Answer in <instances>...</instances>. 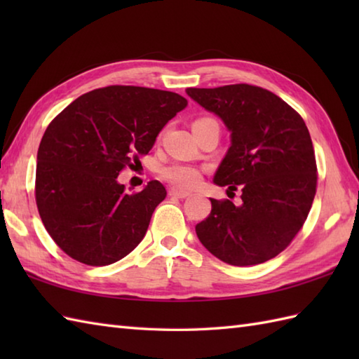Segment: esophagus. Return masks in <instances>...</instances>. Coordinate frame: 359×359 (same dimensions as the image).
Here are the masks:
<instances>
[{"mask_svg":"<svg viewBox=\"0 0 359 359\" xmlns=\"http://www.w3.org/2000/svg\"><path fill=\"white\" fill-rule=\"evenodd\" d=\"M170 196H171V197H175V199H187V197H189L191 194L187 193V191H179V189L171 188V189H170Z\"/></svg>","mask_w":359,"mask_h":359,"instance_id":"obj_1","label":"esophagus"}]
</instances>
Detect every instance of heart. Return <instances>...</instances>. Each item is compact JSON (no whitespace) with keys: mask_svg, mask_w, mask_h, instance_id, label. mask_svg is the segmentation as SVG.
I'll use <instances>...</instances> for the list:
<instances>
[{"mask_svg":"<svg viewBox=\"0 0 359 359\" xmlns=\"http://www.w3.org/2000/svg\"><path fill=\"white\" fill-rule=\"evenodd\" d=\"M160 174L165 180L170 182L171 185L188 189L193 188L201 182V171L196 166L188 163H171L163 166Z\"/></svg>","mask_w":359,"mask_h":359,"instance_id":"b5f03b06","label":"heart"}]
</instances>
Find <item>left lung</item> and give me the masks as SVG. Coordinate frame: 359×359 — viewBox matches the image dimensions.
Instances as JSON below:
<instances>
[{"label": "left lung", "mask_w": 359, "mask_h": 359, "mask_svg": "<svg viewBox=\"0 0 359 359\" xmlns=\"http://www.w3.org/2000/svg\"><path fill=\"white\" fill-rule=\"evenodd\" d=\"M187 94L224 121L231 144L215 174L241 189V205L211 201L196 225L211 255L236 266L262 264L293 241L316 194V160L299 114L273 93L250 85L188 88Z\"/></svg>", "instance_id": "1"}]
</instances>
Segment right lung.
<instances>
[{
	"mask_svg": "<svg viewBox=\"0 0 359 359\" xmlns=\"http://www.w3.org/2000/svg\"><path fill=\"white\" fill-rule=\"evenodd\" d=\"M187 104L170 90L108 86L79 97L52 120L36 154L35 199L44 228L67 256L103 266L142 242L166 189L151 180L129 193L118 172L148 154Z\"/></svg>",
	"mask_w": 359,
	"mask_h": 359,
	"instance_id": "add662e5",
	"label": "right lung"
}]
</instances>
